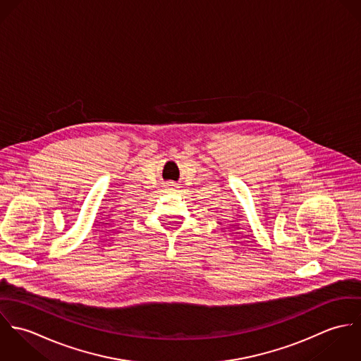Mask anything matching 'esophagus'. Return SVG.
Segmentation results:
<instances>
[{"mask_svg":"<svg viewBox=\"0 0 361 361\" xmlns=\"http://www.w3.org/2000/svg\"><path fill=\"white\" fill-rule=\"evenodd\" d=\"M166 186H168V189H171V190L175 189V185H166Z\"/></svg>","mask_w":361,"mask_h":361,"instance_id":"obj_1","label":"esophagus"}]
</instances>
